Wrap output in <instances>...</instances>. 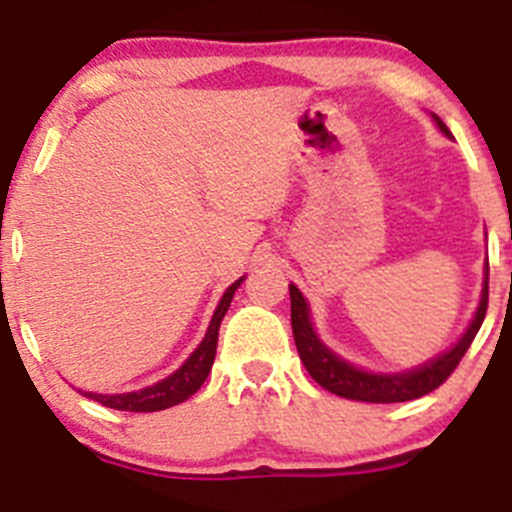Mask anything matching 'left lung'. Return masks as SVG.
Masks as SVG:
<instances>
[{
  "label": "left lung",
  "instance_id": "1",
  "mask_svg": "<svg viewBox=\"0 0 512 512\" xmlns=\"http://www.w3.org/2000/svg\"><path fill=\"white\" fill-rule=\"evenodd\" d=\"M431 119L439 127L441 135L451 140L449 127L436 114H431ZM487 283H490V265L485 262L480 303L474 308L472 319H469L462 336L446 352L426 359V362L411 367V370L398 372L365 370V367H357L349 359L339 357L331 347H326L324 339L316 334V326H313L311 319V306H308L306 296L298 290V285L290 283V326H293V339H296L303 367H306L313 380L319 382L321 388L339 395V398L362 400V403H405V400L421 398V395L439 388L441 382L454 372L459 359L464 357V352H467L472 339L480 331L487 311Z\"/></svg>",
  "mask_w": 512,
  "mask_h": 512
}]
</instances>
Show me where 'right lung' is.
Returning a JSON list of instances; mask_svg holds the SVG:
<instances>
[{
    "label": "right lung",
    "instance_id": "right-lung-1",
    "mask_svg": "<svg viewBox=\"0 0 512 512\" xmlns=\"http://www.w3.org/2000/svg\"><path fill=\"white\" fill-rule=\"evenodd\" d=\"M242 280H245V275L239 280H234V283L224 290V296L216 303L214 316H211L204 339H201L199 347L188 354V359L176 372H170L168 377L153 382V385H147V388L130 390V393H84V390H78V393H84L86 398L107 405V408H114V411L130 413L165 411V408H173V405L191 398V395L204 385L206 377H209L211 365H214L216 357V342H219V326H222L224 313H227L229 303H232L234 298V290L242 285Z\"/></svg>",
    "mask_w": 512,
    "mask_h": 512
}]
</instances>
